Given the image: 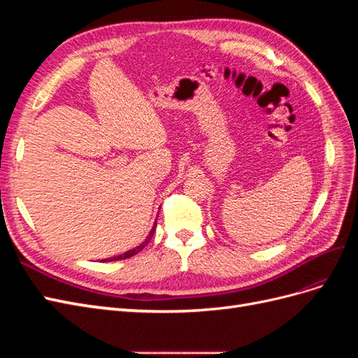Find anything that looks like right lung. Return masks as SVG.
Instances as JSON below:
<instances>
[{
    "mask_svg": "<svg viewBox=\"0 0 358 358\" xmlns=\"http://www.w3.org/2000/svg\"><path fill=\"white\" fill-rule=\"evenodd\" d=\"M155 229H157V221L154 222L152 229H150V231H149L146 239H145L142 243H140L138 246H136V248H133V249H129V251H127V252H124V254H119V255H116V257H110V258L101 259V262H116V259H125V258H129V257H133V255L138 254V252L142 251V249L150 242V239H152V236H154V233H155Z\"/></svg>",
    "mask_w": 358,
    "mask_h": 358,
    "instance_id": "1",
    "label": "right lung"
}]
</instances>
